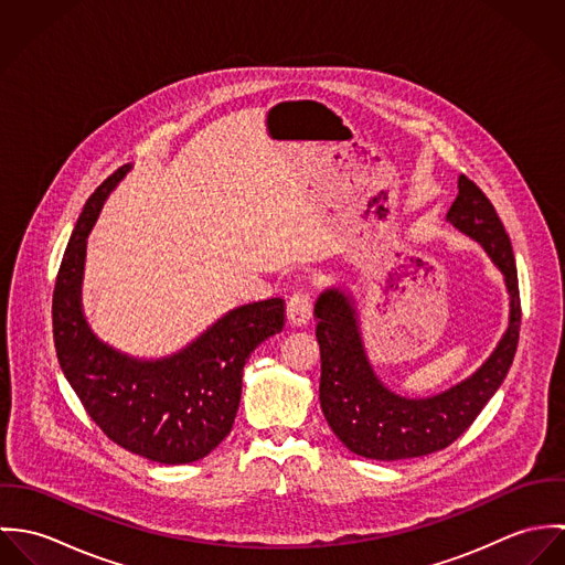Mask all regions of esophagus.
<instances>
[{"instance_id":"esophagus-1","label":"esophagus","mask_w":565,"mask_h":565,"mask_svg":"<svg viewBox=\"0 0 565 565\" xmlns=\"http://www.w3.org/2000/svg\"><path fill=\"white\" fill-rule=\"evenodd\" d=\"M311 294L309 291H296L287 302V320L291 326H305L311 320Z\"/></svg>"}]
</instances>
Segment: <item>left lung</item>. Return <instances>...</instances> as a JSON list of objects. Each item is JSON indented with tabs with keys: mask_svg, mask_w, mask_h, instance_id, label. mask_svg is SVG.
Instances as JSON below:
<instances>
[{
	"mask_svg": "<svg viewBox=\"0 0 565 565\" xmlns=\"http://www.w3.org/2000/svg\"><path fill=\"white\" fill-rule=\"evenodd\" d=\"M446 220L481 243L502 271L509 291V328L470 379L430 398H404L374 374L352 298L341 289H326L316 302L322 354L320 403L332 433L359 457L398 461L448 448L477 419L513 363L522 309L509 235L493 204L466 175H459V195Z\"/></svg>",
	"mask_w": 565,
	"mask_h": 565,
	"instance_id": "left-lung-1",
	"label": "left lung"
}]
</instances>
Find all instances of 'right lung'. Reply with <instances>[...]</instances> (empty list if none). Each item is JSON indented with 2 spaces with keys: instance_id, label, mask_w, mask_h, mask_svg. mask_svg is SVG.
Returning a JSON list of instances; mask_svg holds the SVG:
<instances>
[{
  "instance_id": "add662e5",
  "label": "right lung",
  "mask_w": 565,
  "mask_h": 565,
  "mask_svg": "<svg viewBox=\"0 0 565 565\" xmlns=\"http://www.w3.org/2000/svg\"><path fill=\"white\" fill-rule=\"evenodd\" d=\"M130 164L86 200L65 249L52 300L61 370L104 435L143 459L180 466L206 457L231 433L242 401L243 365L254 348L285 326V300L243 305L180 352L139 361L99 341L81 302L86 237L106 195Z\"/></svg>"
}]
</instances>
